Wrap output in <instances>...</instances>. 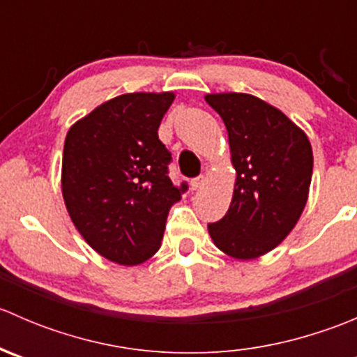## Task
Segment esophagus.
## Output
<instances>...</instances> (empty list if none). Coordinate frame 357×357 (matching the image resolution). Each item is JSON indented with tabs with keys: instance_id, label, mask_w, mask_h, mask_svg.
Here are the masks:
<instances>
[{
	"instance_id": "obj_1",
	"label": "esophagus",
	"mask_w": 357,
	"mask_h": 357,
	"mask_svg": "<svg viewBox=\"0 0 357 357\" xmlns=\"http://www.w3.org/2000/svg\"><path fill=\"white\" fill-rule=\"evenodd\" d=\"M204 183H205L204 176H199V178L192 179V183H190V186H192V190H199V188H202V186H204Z\"/></svg>"
}]
</instances>
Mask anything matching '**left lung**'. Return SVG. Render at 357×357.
<instances>
[{
    "mask_svg": "<svg viewBox=\"0 0 357 357\" xmlns=\"http://www.w3.org/2000/svg\"><path fill=\"white\" fill-rule=\"evenodd\" d=\"M205 102L225 121L235 190L225 218L208 225L214 245L250 261L278 247L309 197L312 149L282 110L247 93H211Z\"/></svg>",
    "mask_w": 357,
    "mask_h": 357,
    "instance_id": "obj_1",
    "label": "left lung"
}]
</instances>
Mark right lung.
<instances>
[{"instance_id": "add662e5", "label": "right lung", "mask_w": 357, "mask_h": 357, "mask_svg": "<svg viewBox=\"0 0 357 357\" xmlns=\"http://www.w3.org/2000/svg\"><path fill=\"white\" fill-rule=\"evenodd\" d=\"M174 93H126L70 126L62 158V195L88 245L121 266L158 250L169 208L186 190L167 176L171 152L158 139Z\"/></svg>"}]
</instances>
